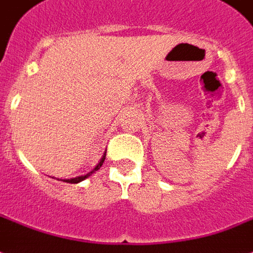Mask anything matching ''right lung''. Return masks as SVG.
<instances>
[{
	"label": "right lung",
	"mask_w": 253,
	"mask_h": 253,
	"mask_svg": "<svg viewBox=\"0 0 253 253\" xmlns=\"http://www.w3.org/2000/svg\"><path fill=\"white\" fill-rule=\"evenodd\" d=\"M104 160H105V153H104V156H103V158H101V160H100L99 164H97V166H96L95 169L92 170V171H89V173L85 174V175H82V177L71 178V179H64V182H67V183H78V182L84 181V179H85V178H88V177H89V175H91L92 173H95L96 170H99L100 168H101V165H103V162H104Z\"/></svg>",
	"instance_id": "1"
}]
</instances>
